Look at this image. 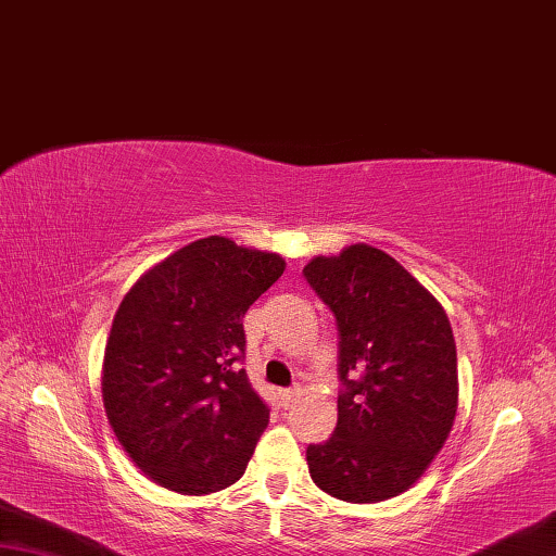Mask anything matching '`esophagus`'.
<instances>
[{
	"label": "esophagus",
	"mask_w": 556,
	"mask_h": 556,
	"mask_svg": "<svg viewBox=\"0 0 556 556\" xmlns=\"http://www.w3.org/2000/svg\"><path fill=\"white\" fill-rule=\"evenodd\" d=\"M298 394H300V387H286V390H280L282 406H290L292 402H295Z\"/></svg>",
	"instance_id": "34e87169"
}]
</instances>
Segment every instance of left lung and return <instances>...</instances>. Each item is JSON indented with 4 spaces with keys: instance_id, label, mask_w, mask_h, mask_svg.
Listing matches in <instances>:
<instances>
[{
    "instance_id": "left-lung-1",
    "label": "left lung",
    "mask_w": 556,
    "mask_h": 556,
    "mask_svg": "<svg viewBox=\"0 0 556 556\" xmlns=\"http://www.w3.org/2000/svg\"><path fill=\"white\" fill-rule=\"evenodd\" d=\"M337 319L339 421L307 447L314 484L351 504L402 494L457 412V351L435 298L384 251L355 244L302 270Z\"/></svg>"
}]
</instances>
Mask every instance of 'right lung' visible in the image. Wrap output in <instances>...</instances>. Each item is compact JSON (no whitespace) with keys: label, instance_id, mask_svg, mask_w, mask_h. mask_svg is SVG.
<instances>
[{"label":"right lung","instance_id":"1","mask_svg":"<svg viewBox=\"0 0 556 556\" xmlns=\"http://www.w3.org/2000/svg\"><path fill=\"white\" fill-rule=\"evenodd\" d=\"M286 270L278 254L207 237L123 298L103 355V406L156 484L213 494L244 475L270 406L242 368L244 314Z\"/></svg>","mask_w":556,"mask_h":556}]
</instances>
